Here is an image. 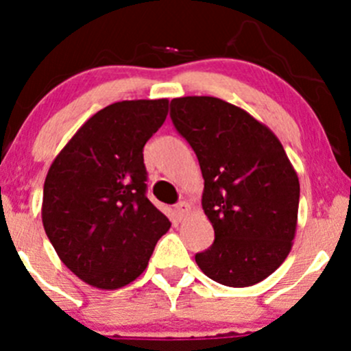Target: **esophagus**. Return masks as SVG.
Returning <instances> with one entry per match:
<instances>
[{
	"label": "esophagus",
	"mask_w": 351,
	"mask_h": 351,
	"mask_svg": "<svg viewBox=\"0 0 351 351\" xmlns=\"http://www.w3.org/2000/svg\"><path fill=\"white\" fill-rule=\"evenodd\" d=\"M175 210H176V214H178V217L183 219V217H185V215L190 212L189 202H180V204H176Z\"/></svg>",
	"instance_id": "obj_1"
}]
</instances>
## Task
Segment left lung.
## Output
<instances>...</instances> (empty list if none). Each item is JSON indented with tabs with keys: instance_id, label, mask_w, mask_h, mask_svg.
Listing matches in <instances>:
<instances>
[{
	"instance_id": "8db88e82",
	"label": "left lung",
	"mask_w": 351,
	"mask_h": 351,
	"mask_svg": "<svg viewBox=\"0 0 351 351\" xmlns=\"http://www.w3.org/2000/svg\"><path fill=\"white\" fill-rule=\"evenodd\" d=\"M169 107L197 154L202 207L215 232L214 244L195 254L197 265L228 287L265 280L295 238L300 185L284 146L265 123L221 98H173Z\"/></svg>"
}]
</instances>
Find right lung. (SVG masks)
I'll return each mask as SVG.
<instances>
[{"label": "right lung", "mask_w": 351, "mask_h": 351, "mask_svg": "<svg viewBox=\"0 0 351 351\" xmlns=\"http://www.w3.org/2000/svg\"><path fill=\"white\" fill-rule=\"evenodd\" d=\"M168 104L161 98L108 105L77 129L49 168L45 234L88 285L115 290L136 280L171 226L146 197L143 154Z\"/></svg>", "instance_id": "add662e5"}]
</instances>
